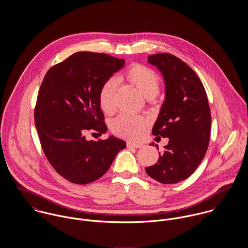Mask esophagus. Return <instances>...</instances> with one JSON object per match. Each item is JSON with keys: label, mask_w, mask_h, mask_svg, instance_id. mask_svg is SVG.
Masks as SVG:
<instances>
[{"label": "esophagus", "mask_w": 248, "mask_h": 248, "mask_svg": "<svg viewBox=\"0 0 248 248\" xmlns=\"http://www.w3.org/2000/svg\"><path fill=\"white\" fill-rule=\"evenodd\" d=\"M127 147H128V148H137V149H139V148H141L142 144L141 143L128 142V143H127Z\"/></svg>", "instance_id": "34e87169"}]
</instances>
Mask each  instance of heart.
<instances>
[{
	"mask_svg": "<svg viewBox=\"0 0 248 248\" xmlns=\"http://www.w3.org/2000/svg\"><path fill=\"white\" fill-rule=\"evenodd\" d=\"M119 79L127 80L148 99L155 98L160 89V80L157 74L141 65L132 66ZM115 92L116 82L113 79L105 82L99 92V105L107 114H111L115 110ZM145 126L146 120L142 116L121 114L112 121L111 130L119 137L129 140H139L144 133Z\"/></svg>",
	"mask_w": 248,
	"mask_h": 248,
	"instance_id": "heart-1",
	"label": "heart"
}]
</instances>
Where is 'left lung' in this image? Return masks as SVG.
Instances as JSON below:
<instances>
[{
  "mask_svg": "<svg viewBox=\"0 0 248 248\" xmlns=\"http://www.w3.org/2000/svg\"><path fill=\"white\" fill-rule=\"evenodd\" d=\"M164 79L165 99L153 127V135L168 138L157 162L146 173L164 184L190 177L208 148L211 113L200 78L187 64L169 53L148 57ZM156 146V145H155Z\"/></svg>",
  "mask_w": 248,
  "mask_h": 248,
  "instance_id": "8db88e82",
  "label": "left lung"
}]
</instances>
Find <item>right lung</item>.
<instances>
[{
  "mask_svg": "<svg viewBox=\"0 0 248 248\" xmlns=\"http://www.w3.org/2000/svg\"><path fill=\"white\" fill-rule=\"evenodd\" d=\"M125 60L104 53L76 52L46 72L34 118L43 151L55 171L69 181L87 184L102 177L126 142L109 136L87 140L84 134L108 130L99 92Z\"/></svg>",
  "mask_w": 248,
  "mask_h": 248,
  "instance_id": "right-lung-1",
  "label": "right lung"
}]
</instances>
